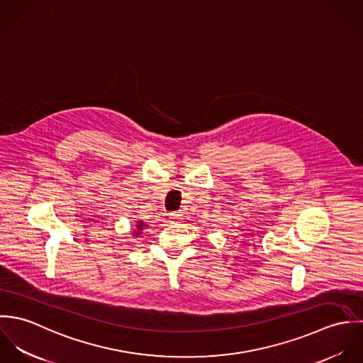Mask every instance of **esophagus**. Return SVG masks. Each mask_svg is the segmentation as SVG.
<instances>
[{
    "instance_id": "1",
    "label": "esophagus",
    "mask_w": 363,
    "mask_h": 363,
    "mask_svg": "<svg viewBox=\"0 0 363 363\" xmlns=\"http://www.w3.org/2000/svg\"><path fill=\"white\" fill-rule=\"evenodd\" d=\"M182 219H183V218H182L180 213H176V212L169 213V222H170V223H179Z\"/></svg>"
}]
</instances>
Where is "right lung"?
<instances>
[{
	"label": "right lung",
	"instance_id": "add662e5",
	"mask_svg": "<svg viewBox=\"0 0 363 363\" xmlns=\"http://www.w3.org/2000/svg\"><path fill=\"white\" fill-rule=\"evenodd\" d=\"M135 226H137V230L134 232V235H135V236H138V235H140V230H143V229H144V226H147V225H145L143 220H138Z\"/></svg>",
	"mask_w": 363,
	"mask_h": 363
}]
</instances>
